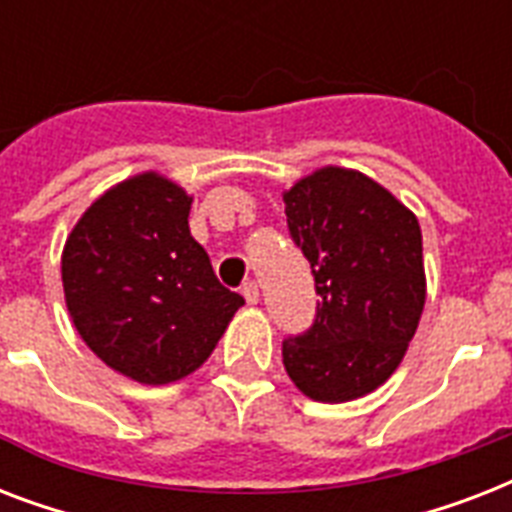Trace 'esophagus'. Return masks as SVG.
Returning a JSON list of instances; mask_svg holds the SVG:
<instances>
[{
    "mask_svg": "<svg viewBox=\"0 0 512 512\" xmlns=\"http://www.w3.org/2000/svg\"><path fill=\"white\" fill-rule=\"evenodd\" d=\"M241 295H244V300H247L249 305H257V300H260V289H257L255 281H247V284L241 287Z\"/></svg>",
    "mask_w": 512,
    "mask_h": 512,
    "instance_id": "34e87169",
    "label": "esophagus"
}]
</instances>
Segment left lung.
I'll return each mask as SVG.
<instances>
[{
    "instance_id": "obj_1",
    "label": "left lung",
    "mask_w": 512,
    "mask_h": 512,
    "mask_svg": "<svg viewBox=\"0 0 512 512\" xmlns=\"http://www.w3.org/2000/svg\"><path fill=\"white\" fill-rule=\"evenodd\" d=\"M284 212L319 295L313 327L284 340V369L321 404L366 396L396 372L425 308L420 223L372 177L332 164L284 191Z\"/></svg>"
}]
</instances>
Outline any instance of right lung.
<instances>
[{
	"label": "right lung",
	"instance_id": "add662e5",
	"mask_svg": "<svg viewBox=\"0 0 512 512\" xmlns=\"http://www.w3.org/2000/svg\"><path fill=\"white\" fill-rule=\"evenodd\" d=\"M191 201L159 172L127 177L84 209L60 257L76 332L143 385L196 372L244 305L191 236Z\"/></svg>",
	"mask_w": 512,
	"mask_h": 512
}]
</instances>
